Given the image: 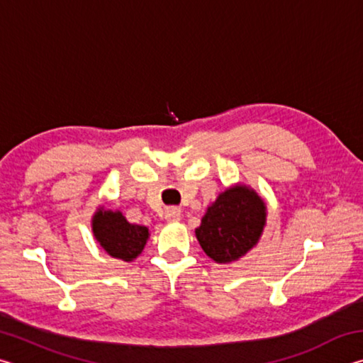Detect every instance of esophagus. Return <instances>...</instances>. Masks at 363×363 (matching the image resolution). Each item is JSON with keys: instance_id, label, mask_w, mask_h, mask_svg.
Masks as SVG:
<instances>
[{"instance_id": "34e87169", "label": "esophagus", "mask_w": 363, "mask_h": 363, "mask_svg": "<svg viewBox=\"0 0 363 363\" xmlns=\"http://www.w3.org/2000/svg\"><path fill=\"white\" fill-rule=\"evenodd\" d=\"M164 219L168 223H176L181 219V210L179 208H168V210H164Z\"/></svg>"}]
</instances>
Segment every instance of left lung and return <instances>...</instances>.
<instances>
[{"instance_id": "left-lung-1", "label": "left lung", "mask_w": 363, "mask_h": 363, "mask_svg": "<svg viewBox=\"0 0 363 363\" xmlns=\"http://www.w3.org/2000/svg\"><path fill=\"white\" fill-rule=\"evenodd\" d=\"M266 223V201L253 187L237 182L206 208L195 237L214 262L230 264L256 247Z\"/></svg>"}]
</instances>
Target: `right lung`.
I'll list each match as a JSON object with an SVG mask.
<instances>
[{
    "mask_svg": "<svg viewBox=\"0 0 363 363\" xmlns=\"http://www.w3.org/2000/svg\"><path fill=\"white\" fill-rule=\"evenodd\" d=\"M91 229L96 242L108 256L131 262L143 253L150 232L145 225L131 224L120 210L97 206L91 218Z\"/></svg>",
    "mask_w": 363,
    "mask_h": 363,
    "instance_id": "1",
    "label": "right lung"
}]
</instances>
